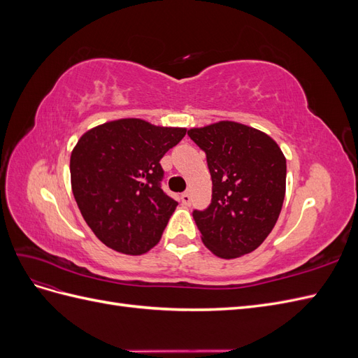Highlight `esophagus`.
<instances>
[{
  "instance_id": "obj_1",
  "label": "esophagus",
  "mask_w": 358,
  "mask_h": 358,
  "mask_svg": "<svg viewBox=\"0 0 358 358\" xmlns=\"http://www.w3.org/2000/svg\"><path fill=\"white\" fill-rule=\"evenodd\" d=\"M180 201H182V204L189 206V204H191V196H189V192H183L182 196H180Z\"/></svg>"
}]
</instances>
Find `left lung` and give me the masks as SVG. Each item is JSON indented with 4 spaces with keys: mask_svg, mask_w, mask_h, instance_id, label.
Returning a JSON list of instances; mask_svg holds the SVG:
<instances>
[{
    "mask_svg": "<svg viewBox=\"0 0 358 358\" xmlns=\"http://www.w3.org/2000/svg\"><path fill=\"white\" fill-rule=\"evenodd\" d=\"M188 136L204 150L212 178L209 208L192 212L203 243L225 259L255 251L282 209V150L266 133L233 121L191 128Z\"/></svg>",
    "mask_w": 358,
    "mask_h": 358,
    "instance_id": "8db88e82",
    "label": "left lung"
}]
</instances>
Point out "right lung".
I'll use <instances>...</instances> for the list:
<instances>
[{
    "label": "right lung",
    "instance_id": "obj_1",
    "mask_svg": "<svg viewBox=\"0 0 358 358\" xmlns=\"http://www.w3.org/2000/svg\"><path fill=\"white\" fill-rule=\"evenodd\" d=\"M187 128L127 117L86 131L70 158L71 189L86 224L115 251L142 255L161 239L178 201L161 189L159 159Z\"/></svg>",
    "mask_w": 358,
    "mask_h": 358
}]
</instances>
